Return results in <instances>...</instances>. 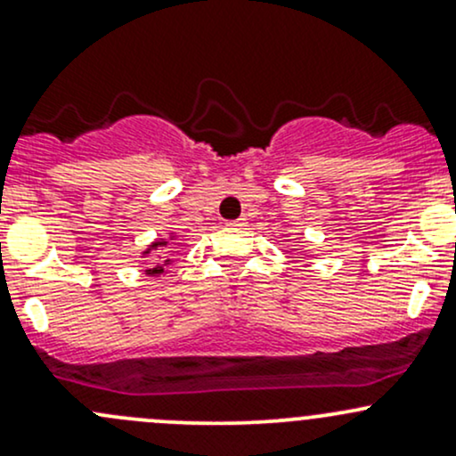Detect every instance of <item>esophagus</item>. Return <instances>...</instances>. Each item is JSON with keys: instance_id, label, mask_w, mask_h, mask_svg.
I'll list each match as a JSON object with an SVG mask.
<instances>
[{"instance_id": "34e87169", "label": "esophagus", "mask_w": 456, "mask_h": 456, "mask_svg": "<svg viewBox=\"0 0 456 456\" xmlns=\"http://www.w3.org/2000/svg\"><path fill=\"white\" fill-rule=\"evenodd\" d=\"M248 224V219L246 217H239V219H234V222H228V226H232V228H243Z\"/></svg>"}]
</instances>
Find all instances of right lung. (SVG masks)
Segmentation results:
<instances>
[{"label":"right lung","mask_w":456,"mask_h":456,"mask_svg":"<svg viewBox=\"0 0 456 456\" xmlns=\"http://www.w3.org/2000/svg\"><path fill=\"white\" fill-rule=\"evenodd\" d=\"M174 239H175V234H171L169 239H159V241H154L148 249H145L143 252L145 256H151V261H154V263H150L148 269H145V273H148V276H160V273H165V267L171 265V258H165L163 254Z\"/></svg>","instance_id":"right-lung-1"}]
</instances>
